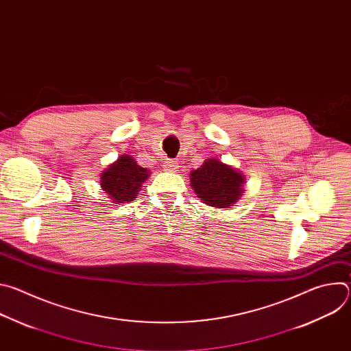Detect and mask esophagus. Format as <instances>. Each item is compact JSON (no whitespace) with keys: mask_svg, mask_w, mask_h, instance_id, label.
I'll return each instance as SVG.
<instances>
[{"mask_svg":"<svg viewBox=\"0 0 351 351\" xmlns=\"http://www.w3.org/2000/svg\"><path fill=\"white\" fill-rule=\"evenodd\" d=\"M164 169L167 172H176L179 169V165L176 161H172V160H168L164 162Z\"/></svg>","mask_w":351,"mask_h":351,"instance_id":"esophagus-1","label":"esophagus"}]
</instances>
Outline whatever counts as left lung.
I'll list each match as a JSON object with an SVG mask.
<instances>
[{"label": "left lung", "mask_w": 351, "mask_h": 351, "mask_svg": "<svg viewBox=\"0 0 351 351\" xmlns=\"http://www.w3.org/2000/svg\"><path fill=\"white\" fill-rule=\"evenodd\" d=\"M245 176L223 164L218 158H210L190 172V186L198 199L210 207L229 208L236 204L244 193Z\"/></svg>", "instance_id": "left-lung-1"}]
</instances>
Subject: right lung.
I'll use <instances>...</instances> for the list:
<instances>
[{
	"instance_id": "add662e5",
	"label": "right lung",
	"mask_w": 351,
	"mask_h": 351,
	"mask_svg": "<svg viewBox=\"0 0 351 351\" xmlns=\"http://www.w3.org/2000/svg\"><path fill=\"white\" fill-rule=\"evenodd\" d=\"M148 176V169L141 168L132 156L123 154L99 175V184L114 204H123L133 202Z\"/></svg>"
}]
</instances>
